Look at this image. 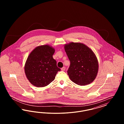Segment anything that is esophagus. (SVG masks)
<instances>
[{
  "label": "esophagus",
  "mask_w": 124,
  "mask_h": 124,
  "mask_svg": "<svg viewBox=\"0 0 124 124\" xmlns=\"http://www.w3.org/2000/svg\"><path fill=\"white\" fill-rule=\"evenodd\" d=\"M65 67H62V68H61V70L63 71H65Z\"/></svg>",
  "instance_id": "obj_1"
}]
</instances>
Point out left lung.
Masks as SVG:
<instances>
[{
	"label": "left lung",
	"mask_w": 124,
	"mask_h": 124,
	"mask_svg": "<svg viewBox=\"0 0 124 124\" xmlns=\"http://www.w3.org/2000/svg\"><path fill=\"white\" fill-rule=\"evenodd\" d=\"M64 49L71 63L67 74L71 80L79 85L93 82L98 72L99 63L92 50L78 42L65 44Z\"/></svg>",
	"instance_id": "8db88e82"
}]
</instances>
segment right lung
Listing matches in <instances>:
<instances>
[{
	"mask_svg": "<svg viewBox=\"0 0 124 124\" xmlns=\"http://www.w3.org/2000/svg\"><path fill=\"white\" fill-rule=\"evenodd\" d=\"M55 49L49 45L39 46L30 53L24 69L31 84L37 87L48 85L54 80L60 69L53 58Z\"/></svg>",
	"mask_w": 124,
	"mask_h": 124,
	"instance_id": "add662e5",
	"label": "right lung"
}]
</instances>
